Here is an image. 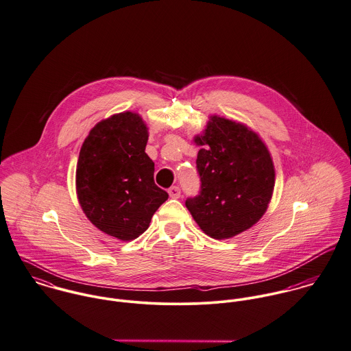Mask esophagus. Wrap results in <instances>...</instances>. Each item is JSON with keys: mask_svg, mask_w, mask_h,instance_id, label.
<instances>
[{"mask_svg": "<svg viewBox=\"0 0 351 351\" xmlns=\"http://www.w3.org/2000/svg\"><path fill=\"white\" fill-rule=\"evenodd\" d=\"M168 194H169L171 197H173V199H178V197H180L182 191H180V189H179L178 186H172V187L168 190Z\"/></svg>", "mask_w": 351, "mask_h": 351, "instance_id": "1", "label": "esophagus"}]
</instances>
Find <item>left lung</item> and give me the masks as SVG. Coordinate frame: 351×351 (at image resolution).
<instances>
[{"instance_id":"8db88e82","label":"left lung","mask_w":351,"mask_h":351,"mask_svg":"<svg viewBox=\"0 0 351 351\" xmlns=\"http://www.w3.org/2000/svg\"><path fill=\"white\" fill-rule=\"evenodd\" d=\"M200 191L186 206L199 228L215 239L252 228L267 211L274 187L271 155L260 137L242 123L211 117L195 138Z\"/></svg>"}]
</instances>
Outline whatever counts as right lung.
Returning <instances> with one entry per match:
<instances>
[{
    "label": "right lung",
    "instance_id": "obj_1",
    "mask_svg": "<svg viewBox=\"0 0 351 351\" xmlns=\"http://www.w3.org/2000/svg\"><path fill=\"white\" fill-rule=\"evenodd\" d=\"M148 130L126 112L97 123L84 140L77 165V194L86 217L104 233L132 241L144 233L168 199L154 180L145 154Z\"/></svg>",
    "mask_w": 351,
    "mask_h": 351
}]
</instances>
